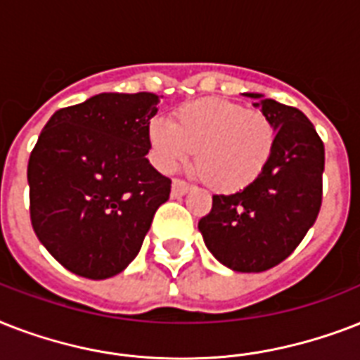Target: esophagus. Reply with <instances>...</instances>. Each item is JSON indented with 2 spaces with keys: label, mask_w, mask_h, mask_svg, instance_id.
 Masks as SVG:
<instances>
[{
  "label": "esophagus",
  "mask_w": 360,
  "mask_h": 360,
  "mask_svg": "<svg viewBox=\"0 0 360 360\" xmlns=\"http://www.w3.org/2000/svg\"><path fill=\"white\" fill-rule=\"evenodd\" d=\"M191 191H192V186L188 185V183H185V181L174 179V183H172V196L174 198L185 196V194H188Z\"/></svg>",
  "instance_id": "obj_1"
}]
</instances>
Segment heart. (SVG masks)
I'll list each match as a JSON object with an SVG mask.
<instances>
[{
    "label": "heart",
    "instance_id": "1",
    "mask_svg": "<svg viewBox=\"0 0 360 360\" xmlns=\"http://www.w3.org/2000/svg\"><path fill=\"white\" fill-rule=\"evenodd\" d=\"M274 140V124L263 112L217 97L181 104L172 123L153 120L147 127L149 151L160 172H174L196 151L198 172L220 192L250 186L267 168Z\"/></svg>",
    "mask_w": 360,
    "mask_h": 360
}]
</instances>
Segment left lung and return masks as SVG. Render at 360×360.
Returning a JSON list of instances; mask_svg holds the SVG:
<instances>
[{"instance_id": "1", "label": "left lung", "mask_w": 360, "mask_h": 360, "mask_svg": "<svg viewBox=\"0 0 360 360\" xmlns=\"http://www.w3.org/2000/svg\"><path fill=\"white\" fill-rule=\"evenodd\" d=\"M243 95L273 121V157L245 191L213 196L211 213L198 222V230L222 265L262 273L284 262L318 219L325 149L301 110L262 93Z\"/></svg>"}]
</instances>
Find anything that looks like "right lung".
Here are the masks:
<instances>
[{"label": "right lung", "instance_id": "add662e5", "mask_svg": "<svg viewBox=\"0 0 360 360\" xmlns=\"http://www.w3.org/2000/svg\"><path fill=\"white\" fill-rule=\"evenodd\" d=\"M158 103L155 93H98L42 129L27 164L31 224L70 273L120 274L168 202L172 181L146 158Z\"/></svg>", "mask_w": 360, "mask_h": 360}]
</instances>
